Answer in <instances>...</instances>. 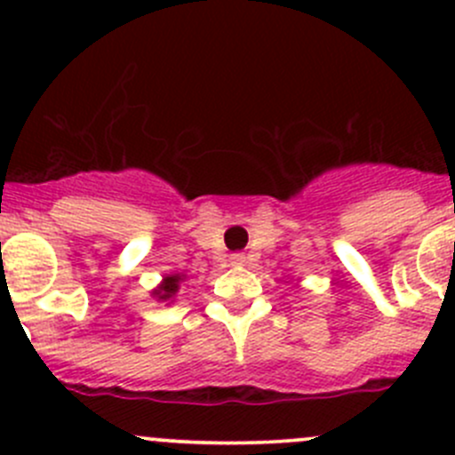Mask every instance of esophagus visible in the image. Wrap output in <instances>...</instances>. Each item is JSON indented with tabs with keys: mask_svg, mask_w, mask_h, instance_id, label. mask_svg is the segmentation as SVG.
<instances>
[{
	"mask_svg": "<svg viewBox=\"0 0 455 455\" xmlns=\"http://www.w3.org/2000/svg\"><path fill=\"white\" fill-rule=\"evenodd\" d=\"M231 264H233V266H242V264H246V255H242V253L231 255Z\"/></svg>",
	"mask_w": 455,
	"mask_h": 455,
	"instance_id": "34e87169",
	"label": "esophagus"
}]
</instances>
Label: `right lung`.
<instances>
[{
	"label": "right lung",
	"instance_id": "right-lung-1",
	"mask_svg": "<svg viewBox=\"0 0 455 455\" xmlns=\"http://www.w3.org/2000/svg\"><path fill=\"white\" fill-rule=\"evenodd\" d=\"M187 282V275L185 273H172V275H164L163 282L151 291V297L156 301H167V304H173V297L176 292L180 291V283Z\"/></svg>",
	"mask_w": 455,
	"mask_h": 455
}]
</instances>
